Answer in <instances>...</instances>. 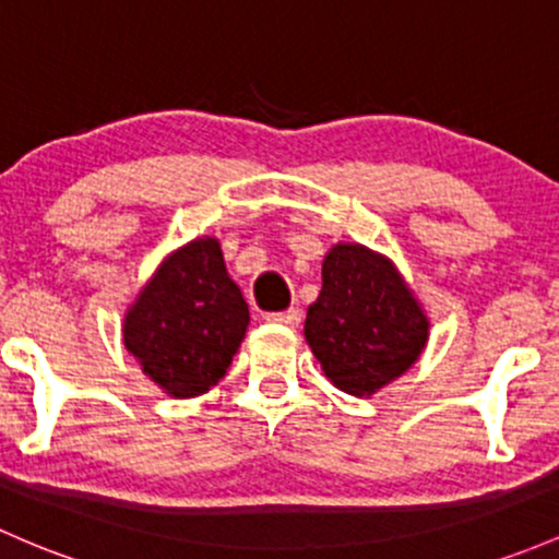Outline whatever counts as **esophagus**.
Returning <instances> with one entry per match:
<instances>
[{"instance_id":"obj_1","label":"esophagus","mask_w":559,"mask_h":559,"mask_svg":"<svg viewBox=\"0 0 559 559\" xmlns=\"http://www.w3.org/2000/svg\"><path fill=\"white\" fill-rule=\"evenodd\" d=\"M267 321L270 323H284V326H297L299 321H302V312L297 308H289V310H281V312H267Z\"/></svg>"}]
</instances>
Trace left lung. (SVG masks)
Returning a JSON list of instances; mask_svg holds the SVG:
<instances>
[{"label": "left lung", "instance_id": "1", "mask_svg": "<svg viewBox=\"0 0 559 559\" xmlns=\"http://www.w3.org/2000/svg\"><path fill=\"white\" fill-rule=\"evenodd\" d=\"M427 329V316L390 260L360 243L329 251L305 340L336 388L349 395L382 390L419 358Z\"/></svg>", "mask_w": 559, "mask_h": 559}]
</instances>
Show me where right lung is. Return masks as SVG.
Returning <instances> with one entry per match:
<instances>
[{
	"mask_svg": "<svg viewBox=\"0 0 559 559\" xmlns=\"http://www.w3.org/2000/svg\"><path fill=\"white\" fill-rule=\"evenodd\" d=\"M249 326L241 289L214 238L169 257L124 321V345L169 395L193 397L228 371Z\"/></svg>",
	"mask_w": 559,
	"mask_h": 559,
	"instance_id": "right-lung-1",
	"label": "right lung"
}]
</instances>
